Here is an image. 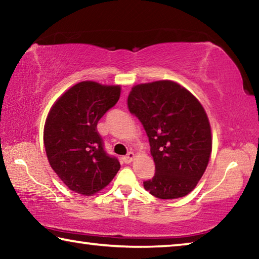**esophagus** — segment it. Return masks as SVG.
<instances>
[{"mask_svg": "<svg viewBox=\"0 0 259 259\" xmlns=\"http://www.w3.org/2000/svg\"><path fill=\"white\" fill-rule=\"evenodd\" d=\"M135 153L134 152H129L128 154H126L124 157H123V161L125 162V163H130V162H133L134 159H135Z\"/></svg>", "mask_w": 259, "mask_h": 259, "instance_id": "esophagus-1", "label": "esophagus"}]
</instances>
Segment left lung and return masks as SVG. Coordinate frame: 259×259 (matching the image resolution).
Returning <instances> with one entry per match:
<instances>
[{"label": "left lung", "instance_id": "obj_1", "mask_svg": "<svg viewBox=\"0 0 259 259\" xmlns=\"http://www.w3.org/2000/svg\"><path fill=\"white\" fill-rule=\"evenodd\" d=\"M126 104L144 125L155 163L154 177L144 182L145 190L163 200L187 195L203 176L212 151L203 106L171 80L134 85Z\"/></svg>", "mask_w": 259, "mask_h": 259}]
</instances>
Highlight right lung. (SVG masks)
Wrapping results in <instances>:
<instances>
[{"label": "right lung", "instance_id": "add662e5", "mask_svg": "<svg viewBox=\"0 0 259 259\" xmlns=\"http://www.w3.org/2000/svg\"><path fill=\"white\" fill-rule=\"evenodd\" d=\"M121 85L82 81L67 89L52 105L45 123L48 161L69 190L94 195L106 187L120 170L108 156L97 133V123L117 103Z\"/></svg>", "mask_w": 259, "mask_h": 259}]
</instances>
